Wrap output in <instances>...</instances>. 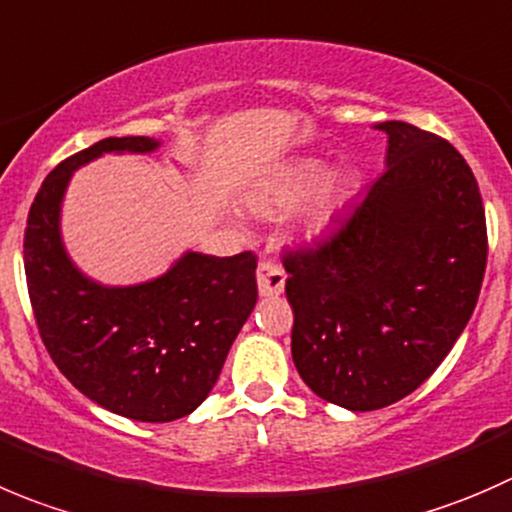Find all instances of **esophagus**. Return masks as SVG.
<instances>
[{"mask_svg":"<svg viewBox=\"0 0 512 512\" xmlns=\"http://www.w3.org/2000/svg\"><path fill=\"white\" fill-rule=\"evenodd\" d=\"M256 281L261 296H278V293L283 291V286H286V273H283V268L278 266L273 258L263 256L261 261H258Z\"/></svg>","mask_w":512,"mask_h":512,"instance_id":"1","label":"esophagus"}]
</instances>
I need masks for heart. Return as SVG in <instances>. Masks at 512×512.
<instances>
[{
	"instance_id": "obj_1",
	"label": "heart",
	"mask_w": 512,
	"mask_h": 512,
	"mask_svg": "<svg viewBox=\"0 0 512 512\" xmlns=\"http://www.w3.org/2000/svg\"><path fill=\"white\" fill-rule=\"evenodd\" d=\"M326 174V166L316 159H303L296 161V164L288 166L278 179H273L271 184L263 186L261 191H256L249 199V206L256 211V214H278V211L288 209V206L296 204L301 196H306L318 181ZM343 191H346V181L341 176H333L331 181L323 184V189L318 191L316 199L311 201V206L303 214V224L308 229H321L328 219H331L333 209L341 201Z\"/></svg>"
}]
</instances>
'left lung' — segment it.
I'll return each instance as SVG.
<instances>
[{
	"label": "left lung",
	"mask_w": 512,
	"mask_h": 512,
	"mask_svg": "<svg viewBox=\"0 0 512 512\" xmlns=\"http://www.w3.org/2000/svg\"><path fill=\"white\" fill-rule=\"evenodd\" d=\"M378 129L388 169L328 236L283 254L293 363L348 411L391 406L433 376L488 261L483 199L460 151L406 121Z\"/></svg>",
	"instance_id": "obj_1"
}]
</instances>
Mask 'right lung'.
<instances>
[{
  "instance_id": "add662e5",
  "label": "right lung",
  "mask_w": 512,
  "mask_h": 512,
  "mask_svg": "<svg viewBox=\"0 0 512 512\" xmlns=\"http://www.w3.org/2000/svg\"><path fill=\"white\" fill-rule=\"evenodd\" d=\"M156 146L149 136L104 139L49 171L27 216L24 273L39 336L72 386L124 418L169 423L214 388L256 306V256L186 254L156 281L104 288L72 266L59 239V204L77 166Z\"/></svg>"
}]
</instances>
